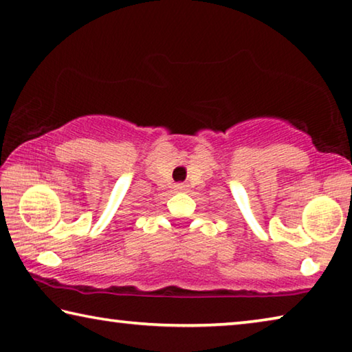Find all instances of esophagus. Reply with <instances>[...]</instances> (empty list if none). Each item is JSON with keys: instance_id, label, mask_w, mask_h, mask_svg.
I'll use <instances>...</instances> for the list:
<instances>
[{"instance_id": "obj_1", "label": "esophagus", "mask_w": 352, "mask_h": 352, "mask_svg": "<svg viewBox=\"0 0 352 352\" xmlns=\"http://www.w3.org/2000/svg\"><path fill=\"white\" fill-rule=\"evenodd\" d=\"M175 189H177V190H186V189H188V184L177 183V184H175Z\"/></svg>"}]
</instances>
